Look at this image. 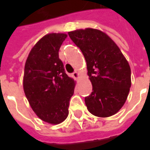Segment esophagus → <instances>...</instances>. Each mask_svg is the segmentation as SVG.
Returning a JSON list of instances; mask_svg holds the SVG:
<instances>
[{
    "label": "esophagus",
    "mask_w": 150,
    "mask_h": 150,
    "mask_svg": "<svg viewBox=\"0 0 150 150\" xmlns=\"http://www.w3.org/2000/svg\"><path fill=\"white\" fill-rule=\"evenodd\" d=\"M73 77L75 79H78L79 77V73L78 71H75L74 73H73Z\"/></svg>",
    "instance_id": "obj_1"
}]
</instances>
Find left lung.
<instances>
[{"label":"left lung","mask_w":150,"mask_h":150,"mask_svg":"<svg viewBox=\"0 0 150 150\" xmlns=\"http://www.w3.org/2000/svg\"><path fill=\"white\" fill-rule=\"evenodd\" d=\"M87 62L92 92L85 98L90 112L108 117L125 103L131 87V69L120 50L108 34L92 28L68 32Z\"/></svg>","instance_id":"8db88e82"}]
</instances>
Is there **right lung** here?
Wrapping results in <instances>:
<instances>
[{
    "mask_svg": "<svg viewBox=\"0 0 150 150\" xmlns=\"http://www.w3.org/2000/svg\"><path fill=\"white\" fill-rule=\"evenodd\" d=\"M67 35L51 33L31 49L25 62L23 89L29 104L40 119L51 125L64 121L75 81L65 73L59 50Z\"/></svg>",
    "mask_w": 150,
    "mask_h": 150,
    "instance_id": "obj_1",
    "label": "right lung"
}]
</instances>
